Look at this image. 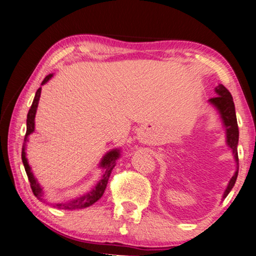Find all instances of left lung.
<instances>
[{"mask_svg": "<svg viewBox=\"0 0 256 256\" xmlns=\"http://www.w3.org/2000/svg\"><path fill=\"white\" fill-rule=\"evenodd\" d=\"M214 91L216 93V96L208 100V104L216 109L220 118L222 120L223 128L226 131V144L230 148L231 152L234 155V163H236V171H234L232 178H231L228 186L223 192L222 198L228 196L231 189L234 188V184H236L237 176H238V152H237V146H238V139H239V131H238V124H237V117H236V110H234V99L231 96L230 92L223 86L222 84H218V86L214 88Z\"/></svg>", "mask_w": 256, "mask_h": 256, "instance_id": "obj_1", "label": "left lung"}]
</instances>
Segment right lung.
Returning a JSON list of instances; mask_svg holds the SVG:
<instances>
[{
	"label": "right lung",
	"mask_w": 256,
	"mask_h": 256,
	"mask_svg": "<svg viewBox=\"0 0 256 256\" xmlns=\"http://www.w3.org/2000/svg\"><path fill=\"white\" fill-rule=\"evenodd\" d=\"M52 76H54V74H48L46 78L43 80V82L40 85H44L48 82V80H50L52 78ZM40 91H42V88H40L38 90L36 91L33 104H32L30 112H28V114H27V130H26L25 139H24V146H22V160L24 166H25V171L27 173L28 180H30V188H32V190H33V194H35V197H38V200H40L48 202L46 200H44L43 186L38 184V179L34 176L33 172H32V168L30 166V164H28V160L26 157V144L28 141V136H30L32 133L35 131V115H36V110H38ZM120 157V148H114L112 150H109L108 152L104 154V156L101 158V160L99 163V168L102 170V176H101L100 180L96 182V184L93 186L90 192H88L84 194H80V196L76 197V198H72V200H68V202H50V204L54 205L56 208H62V210H80V208H88V206L94 204L96 202H98L100 198L102 197L104 189H106L107 184H108L109 176H110L112 168H115L116 160H118Z\"/></svg>",
	"instance_id": "obj_1"
}]
</instances>
